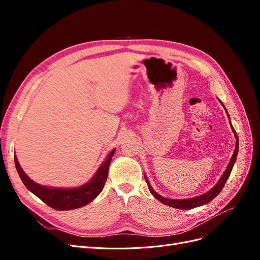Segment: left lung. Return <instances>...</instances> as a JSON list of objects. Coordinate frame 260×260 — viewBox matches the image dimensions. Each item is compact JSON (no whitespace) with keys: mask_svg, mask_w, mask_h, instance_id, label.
Segmentation results:
<instances>
[{"mask_svg":"<svg viewBox=\"0 0 260 260\" xmlns=\"http://www.w3.org/2000/svg\"><path fill=\"white\" fill-rule=\"evenodd\" d=\"M219 102L222 104V106H223L224 109H225V106L223 105L222 102L220 101V100H219ZM225 112H226V109H225ZM226 115H228V117H229V119H230V116H229V114H228V112H226ZM230 124H231V120H230ZM231 127H232V124H231ZM232 131H233L234 137H235V148H234L233 155H232V157H231V159H230L229 164H228L226 169L224 170V172H223V175L221 176V178H220V179L218 180L217 184H216L214 187H211L208 192L204 193V194H202V195H199V196H195V198L185 199V200H172V199H167V198H164V196L159 195L158 193L155 192V191L153 190L152 185L149 184V181L147 180L146 176L144 175L149 192H151V193L154 195L155 199H157L159 202H161L162 204H165V205L170 206V207H174V208H178V209H192V208H195V207H200V206H202V205H205V204L211 202V200H214V199L216 198V196H217L220 192H221V190H222L224 184H225V182H226L228 178H229V176H230V174H231L232 168H233V165H234L235 160H237L238 152H239V138H238L237 132H235V130L233 129V127H232Z\"/></svg>","mask_w":260,"mask_h":260,"instance_id":"left-lung-1","label":"left lung"}]
</instances>
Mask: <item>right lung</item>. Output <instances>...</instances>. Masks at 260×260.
Wrapping results in <instances>:
<instances>
[{"mask_svg":"<svg viewBox=\"0 0 260 260\" xmlns=\"http://www.w3.org/2000/svg\"><path fill=\"white\" fill-rule=\"evenodd\" d=\"M115 149L116 148L112 149V152L107 155L106 159L102 162L92 179L77 187H50L41 185L31 180L23 172L16 155H15V165H16V169L21 181L31 193H34L46 205L54 209L70 210L88 205L103 190L108 175L109 164L115 154Z\"/></svg>","mask_w":260,"mask_h":260,"instance_id":"obj_1","label":"right lung"}]
</instances>
